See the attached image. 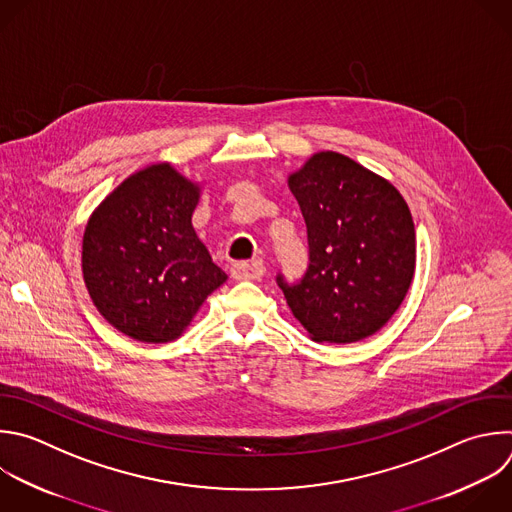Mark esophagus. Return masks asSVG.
<instances>
[{
	"instance_id": "obj_1",
	"label": "esophagus",
	"mask_w": 512,
	"mask_h": 512,
	"mask_svg": "<svg viewBox=\"0 0 512 512\" xmlns=\"http://www.w3.org/2000/svg\"><path fill=\"white\" fill-rule=\"evenodd\" d=\"M263 273H265V265L261 261H235L231 265V277L235 281L261 279Z\"/></svg>"
}]
</instances>
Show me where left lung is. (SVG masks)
Masks as SVG:
<instances>
[{
    "label": "left lung",
    "instance_id": "8db88e82",
    "mask_svg": "<svg viewBox=\"0 0 512 512\" xmlns=\"http://www.w3.org/2000/svg\"><path fill=\"white\" fill-rule=\"evenodd\" d=\"M307 225L309 267L277 283L313 342L354 344L402 305L416 269L412 213L398 189L339 152H317L289 175Z\"/></svg>",
    "mask_w": 512,
    "mask_h": 512
}]
</instances>
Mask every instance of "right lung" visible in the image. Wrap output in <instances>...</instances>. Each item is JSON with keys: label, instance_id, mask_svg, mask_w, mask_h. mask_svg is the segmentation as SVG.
I'll return each mask as SVG.
<instances>
[{"label": "right lung", "instance_id": "add662e5", "mask_svg": "<svg viewBox=\"0 0 512 512\" xmlns=\"http://www.w3.org/2000/svg\"><path fill=\"white\" fill-rule=\"evenodd\" d=\"M199 199L197 183L158 162L122 181L88 219V293L110 325L138 342H173L227 281L193 229Z\"/></svg>", "mask_w": 512, "mask_h": 512}]
</instances>
